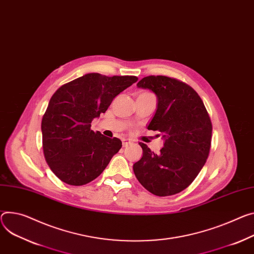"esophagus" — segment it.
Instances as JSON below:
<instances>
[{"label": "esophagus", "mask_w": 254, "mask_h": 254, "mask_svg": "<svg viewBox=\"0 0 254 254\" xmlns=\"http://www.w3.org/2000/svg\"><path fill=\"white\" fill-rule=\"evenodd\" d=\"M132 143V141L131 140H127V139H126V140H124L123 141V146L124 147H127L128 145H130Z\"/></svg>", "instance_id": "1"}]
</instances>
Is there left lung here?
<instances>
[{"label": "left lung", "instance_id": "8db88e82", "mask_svg": "<svg viewBox=\"0 0 254 254\" xmlns=\"http://www.w3.org/2000/svg\"><path fill=\"white\" fill-rule=\"evenodd\" d=\"M136 86L157 96V110L148 129L163 134L164 147L155 154L140 143L143 157L133 164L134 175L155 195L178 193L194 180L209 156L210 117L196 92L176 79L149 76Z\"/></svg>", "mask_w": 254, "mask_h": 254}]
</instances>
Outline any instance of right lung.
I'll use <instances>...</instances> for the list:
<instances>
[{
	"instance_id": "obj_1",
	"label": "right lung",
	"mask_w": 254,
	"mask_h": 254,
	"mask_svg": "<svg viewBox=\"0 0 254 254\" xmlns=\"http://www.w3.org/2000/svg\"><path fill=\"white\" fill-rule=\"evenodd\" d=\"M136 81L134 76L90 73L56 91L41 122L42 147L50 168L62 181L70 186L89 183L120 151V139L94 132L91 123Z\"/></svg>"
}]
</instances>
